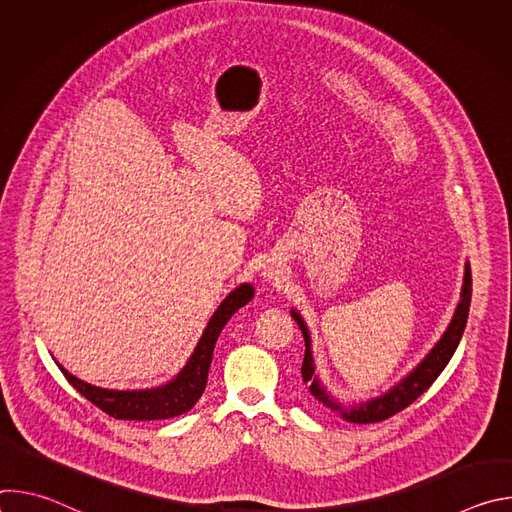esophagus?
<instances>
[{"label": "esophagus", "mask_w": 512, "mask_h": 512, "mask_svg": "<svg viewBox=\"0 0 512 512\" xmlns=\"http://www.w3.org/2000/svg\"><path fill=\"white\" fill-rule=\"evenodd\" d=\"M277 275V269L275 267H265V271H263V277L265 279H273Z\"/></svg>", "instance_id": "esophagus-1"}]
</instances>
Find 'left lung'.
Masks as SVG:
<instances>
[{
    "label": "left lung",
    "instance_id": "obj_1",
    "mask_svg": "<svg viewBox=\"0 0 512 512\" xmlns=\"http://www.w3.org/2000/svg\"><path fill=\"white\" fill-rule=\"evenodd\" d=\"M470 298H472V273H470V263L466 261L460 302H458L452 322L448 324L442 338L435 342V346L425 354V358L417 364V367L409 375H405L397 385H393L387 393H383L381 397L369 399V401L352 403V405L340 403L332 393H328V389L316 375V364H314V354H312V336H310L308 324L304 322V318L298 310L291 308V316H294V320L298 322V326L304 334V340H306V356H304V364H302L304 383H308L310 393L324 407H328L332 413L340 415L342 419H346L350 423H377V421L389 419L391 415H395L401 409H405L407 405H411L419 395H423L431 387V383L440 377V373L446 369V364L450 362V358L454 356V352L462 340V334H464V328L468 322V312H470Z\"/></svg>",
    "mask_w": 512,
    "mask_h": 512
}]
</instances>
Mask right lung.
Segmentation results:
<instances>
[{
  "instance_id": "add662e5",
  "label": "right lung",
  "mask_w": 512,
  "mask_h": 512,
  "mask_svg": "<svg viewBox=\"0 0 512 512\" xmlns=\"http://www.w3.org/2000/svg\"><path fill=\"white\" fill-rule=\"evenodd\" d=\"M253 296H255V289L251 283H241L239 287H235L208 320L194 352L186 360L182 371L172 381L160 387L133 389V391L103 389V387L85 383L75 375H70L62 364H58V367L68 379V383L81 395H85V399H89L93 405H97L99 409H103L115 419L154 421V419H170V417L182 415L196 405V401L206 389L208 369H210L218 334L223 332L225 324L231 320V316L239 308H243L253 300Z\"/></svg>"
}]
</instances>
